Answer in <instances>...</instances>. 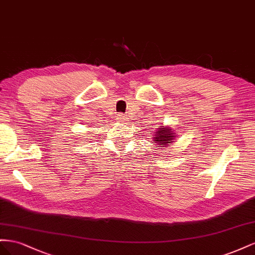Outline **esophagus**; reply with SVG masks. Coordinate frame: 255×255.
Segmentation results:
<instances>
[{
  "label": "esophagus",
  "mask_w": 255,
  "mask_h": 255,
  "mask_svg": "<svg viewBox=\"0 0 255 255\" xmlns=\"http://www.w3.org/2000/svg\"><path fill=\"white\" fill-rule=\"evenodd\" d=\"M116 120H118L119 122H121V123H126L127 121H128V118L126 115H124V114H118L116 115Z\"/></svg>",
  "instance_id": "1"
}]
</instances>
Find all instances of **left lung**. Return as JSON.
<instances>
[{"label":"left lung","instance_id":"left-lung-1","mask_svg":"<svg viewBox=\"0 0 255 255\" xmlns=\"http://www.w3.org/2000/svg\"><path fill=\"white\" fill-rule=\"evenodd\" d=\"M176 137V133L174 132L173 128L159 126L157 130H155L152 140H154V143H156V148L169 147L172 143L175 142Z\"/></svg>","mask_w":255,"mask_h":255}]
</instances>
